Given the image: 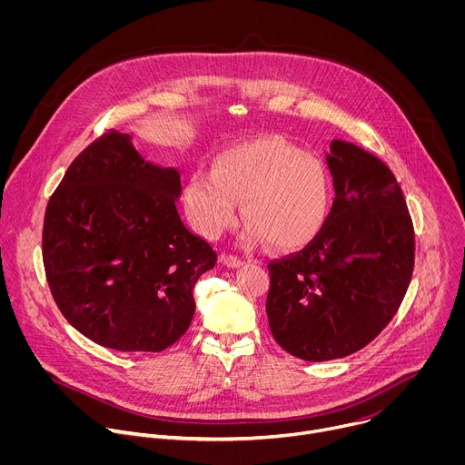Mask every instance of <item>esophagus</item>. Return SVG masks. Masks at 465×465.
Instances as JSON below:
<instances>
[{
	"mask_svg": "<svg viewBox=\"0 0 465 465\" xmlns=\"http://www.w3.org/2000/svg\"><path fill=\"white\" fill-rule=\"evenodd\" d=\"M221 259H223V262L226 264L228 269H239L241 264L244 262L241 257H237V255H232V253H224Z\"/></svg>",
	"mask_w": 465,
	"mask_h": 465,
	"instance_id": "esophagus-1",
	"label": "esophagus"
}]
</instances>
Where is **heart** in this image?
Returning <instances> with one entry per match:
<instances>
[{
    "mask_svg": "<svg viewBox=\"0 0 465 465\" xmlns=\"http://www.w3.org/2000/svg\"><path fill=\"white\" fill-rule=\"evenodd\" d=\"M246 221L244 241L264 237L276 248L305 246L322 230L331 203L322 160L280 136H255L219 149L212 171L194 169L183 187L191 224L210 239L237 219Z\"/></svg>",
    "mask_w": 465,
    "mask_h": 465,
    "instance_id": "obj_1",
    "label": "heart"
}]
</instances>
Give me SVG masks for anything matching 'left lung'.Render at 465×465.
Listing matches in <instances>:
<instances>
[{
  "label": "left lung",
  "instance_id": "1",
  "mask_svg": "<svg viewBox=\"0 0 465 465\" xmlns=\"http://www.w3.org/2000/svg\"><path fill=\"white\" fill-rule=\"evenodd\" d=\"M335 201L316 237L269 262L267 316L291 355L322 362L370 344L400 309L414 271V226L400 182L351 142L325 153Z\"/></svg>",
  "mask_w": 465,
  "mask_h": 465
}]
</instances>
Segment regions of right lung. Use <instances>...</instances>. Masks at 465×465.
Listing matches in <instances>:
<instances>
[{
    "mask_svg": "<svg viewBox=\"0 0 465 465\" xmlns=\"http://www.w3.org/2000/svg\"><path fill=\"white\" fill-rule=\"evenodd\" d=\"M180 171L112 130L49 198L42 255L51 294L79 333L117 351H163L187 331L193 289L217 262L176 210Z\"/></svg>",
    "mask_w": 465,
    "mask_h": 465,
    "instance_id": "obj_1",
    "label": "right lung"
}]
</instances>
